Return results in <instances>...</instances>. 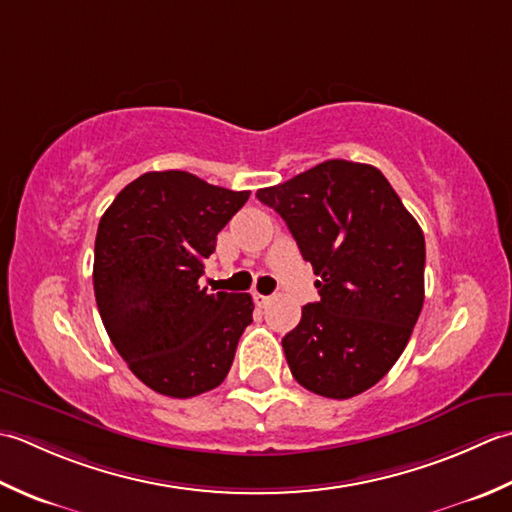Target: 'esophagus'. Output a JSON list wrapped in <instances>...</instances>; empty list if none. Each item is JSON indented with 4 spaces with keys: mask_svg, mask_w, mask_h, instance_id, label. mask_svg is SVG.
<instances>
[{
    "mask_svg": "<svg viewBox=\"0 0 512 512\" xmlns=\"http://www.w3.org/2000/svg\"><path fill=\"white\" fill-rule=\"evenodd\" d=\"M269 296H263V294H258V291H254V302L258 307H267L269 305Z\"/></svg>",
    "mask_w": 512,
    "mask_h": 512,
    "instance_id": "1",
    "label": "esophagus"
}]
</instances>
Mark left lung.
I'll return each instance as SVG.
<instances>
[{"label":"left lung","instance_id":"obj_1","mask_svg":"<svg viewBox=\"0 0 512 512\" xmlns=\"http://www.w3.org/2000/svg\"><path fill=\"white\" fill-rule=\"evenodd\" d=\"M314 267L320 300L283 338L298 384L347 400L378 384L424 305V234L384 174L331 159L256 192Z\"/></svg>","mask_w":512,"mask_h":512}]
</instances>
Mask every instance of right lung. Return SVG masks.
<instances>
[{
  "label": "right lung",
  "mask_w": 512,
  "mask_h": 512,
  "mask_svg": "<svg viewBox=\"0 0 512 512\" xmlns=\"http://www.w3.org/2000/svg\"><path fill=\"white\" fill-rule=\"evenodd\" d=\"M247 198L190 172H145L101 216L92 280L103 327L156 393L194 398L227 378L254 302L207 294L198 278Z\"/></svg>",
  "instance_id": "right-lung-1"
}]
</instances>
